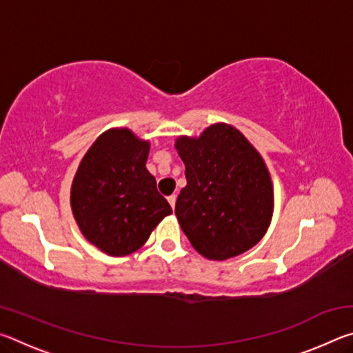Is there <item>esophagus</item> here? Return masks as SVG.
Instances as JSON below:
<instances>
[{"mask_svg": "<svg viewBox=\"0 0 353 353\" xmlns=\"http://www.w3.org/2000/svg\"><path fill=\"white\" fill-rule=\"evenodd\" d=\"M168 202H170V205L174 208L176 207V194H171V196H168Z\"/></svg>", "mask_w": 353, "mask_h": 353, "instance_id": "1", "label": "esophagus"}]
</instances>
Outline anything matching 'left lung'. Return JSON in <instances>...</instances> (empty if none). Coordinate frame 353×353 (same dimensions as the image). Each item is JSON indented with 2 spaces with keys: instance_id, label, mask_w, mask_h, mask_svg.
<instances>
[{
  "instance_id": "8db88e82",
  "label": "left lung",
  "mask_w": 353,
  "mask_h": 353,
  "mask_svg": "<svg viewBox=\"0 0 353 353\" xmlns=\"http://www.w3.org/2000/svg\"><path fill=\"white\" fill-rule=\"evenodd\" d=\"M174 148L187 187L176 202L183 234L208 260L223 261L254 248L271 224L274 185L265 160L240 130L214 123Z\"/></svg>"
}]
</instances>
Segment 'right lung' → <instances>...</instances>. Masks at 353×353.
Masks as SVG:
<instances>
[{
    "label": "right lung",
    "instance_id": "obj_1",
    "mask_svg": "<svg viewBox=\"0 0 353 353\" xmlns=\"http://www.w3.org/2000/svg\"><path fill=\"white\" fill-rule=\"evenodd\" d=\"M149 148L128 128L105 130L88 148L71 183V212L81 234L110 256L139 250L172 213L146 168Z\"/></svg>",
    "mask_w": 353,
    "mask_h": 353
}]
</instances>
